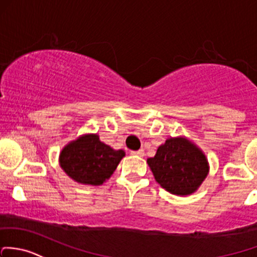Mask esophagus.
<instances>
[{
  "mask_svg": "<svg viewBox=\"0 0 257 257\" xmlns=\"http://www.w3.org/2000/svg\"><path fill=\"white\" fill-rule=\"evenodd\" d=\"M132 155H136V156H140V158H143V156L145 155L144 150H138V151H132Z\"/></svg>",
  "mask_w": 257,
  "mask_h": 257,
  "instance_id": "obj_1",
  "label": "esophagus"
}]
</instances>
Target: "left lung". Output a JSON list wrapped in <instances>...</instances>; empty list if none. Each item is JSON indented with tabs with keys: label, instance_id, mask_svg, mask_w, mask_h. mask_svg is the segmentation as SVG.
<instances>
[{
	"label": "left lung",
	"instance_id": "left-lung-1",
	"mask_svg": "<svg viewBox=\"0 0 257 257\" xmlns=\"http://www.w3.org/2000/svg\"><path fill=\"white\" fill-rule=\"evenodd\" d=\"M147 163L156 182L176 196L196 192L209 172L206 154L185 137L166 139Z\"/></svg>",
	"mask_w": 257,
	"mask_h": 257
}]
</instances>
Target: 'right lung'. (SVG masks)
<instances>
[{
    "label": "right lung",
    "instance_id": "right-lung-1",
    "mask_svg": "<svg viewBox=\"0 0 257 257\" xmlns=\"http://www.w3.org/2000/svg\"><path fill=\"white\" fill-rule=\"evenodd\" d=\"M124 156V150L112 149L97 134H83L65 145L59 163L75 182L99 186L112 176Z\"/></svg>",
    "mask_w": 257,
    "mask_h": 257
}]
</instances>
